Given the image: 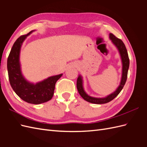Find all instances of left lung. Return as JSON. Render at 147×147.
<instances>
[{
	"label": "left lung",
	"mask_w": 147,
	"mask_h": 147,
	"mask_svg": "<svg viewBox=\"0 0 147 147\" xmlns=\"http://www.w3.org/2000/svg\"><path fill=\"white\" fill-rule=\"evenodd\" d=\"M109 38L111 40V41H112L113 45L117 48L119 56L121 57L122 63V74L121 81H120L119 85L118 86L117 90L112 93H111L110 94L104 97H94L89 96L85 92V91H84L83 88V77L82 75H79L77 82V88L79 94L83 97V99L84 100H85L86 101L90 102V103L92 104H106L107 103V102L112 100L119 94V93L121 92L124 86V84L126 83L127 80V72L129 67V59L126 48L121 40L117 38L113 34L110 33L109 34Z\"/></svg>",
	"instance_id": "8db88e82"
}]
</instances>
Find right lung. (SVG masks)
<instances>
[{
  "label": "right lung",
  "instance_id": "1",
  "mask_svg": "<svg viewBox=\"0 0 147 147\" xmlns=\"http://www.w3.org/2000/svg\"><path fill=\"white\" fill-rule=\"evenodd\" d=\"M34 31L21 35L13 44L7 59V70L10 85L16 94L28 103L40 104L52 99L55 84L63 74L50 77L36 83H31L24 78L20 61L21 48L25 39Z\"/></svg>",
  "mask_w": 147,
  "mask_h": 147
}]
</instances>
